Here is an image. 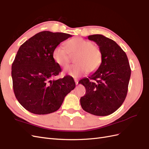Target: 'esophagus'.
<instances>
[{
  "mask_svg": "<svg viewBox=\"0 0 149 149\" xmlns=\"http://www.w3.org/2000/svg\"><path fill=\"white\" fill-rule=\"evenodd\" d=\"M74 82H75V84L76 85L78 84V79H74Z\"/></svg>",
  "mask_w": 149,
  "mask_h": 149,
  "instance_id": "34e87169",
  "label": "esophagus"
}]
</instances>
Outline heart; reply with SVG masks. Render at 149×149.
Segmentation results:
<instances>
[{
    "mask_svg": "<svg viewBox=\"0 0 149 149\" xmlns=\"http://www.w3.org/2000/svg\"><path fill=\"white\" fill-rule=\"evenodd\" d=\"M66 47L58 45L53 49V58L56 63L65 67L74 56L76 64L66 67L65 72L71 77L78 78L87 71L93 73L101 65L102 60L100 48L93 42L82 38H74L66 42Z\"/></svg>",
    "mask_w": 149,
    "mask_h": 149,
    "instance_id": "b5f03b06",
    "label": "heart"
}]
</instances>
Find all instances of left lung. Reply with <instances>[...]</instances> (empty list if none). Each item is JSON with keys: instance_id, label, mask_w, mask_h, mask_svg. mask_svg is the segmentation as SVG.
<instances>
[{"instance_id": "left-lung-1", "label": "left lung", "mask_w": 149, "mask_h": 149, "mask_svg": "<svg viewBox=\"0 0 149 149\" xmlns=\"http://www.w3.org/2000/svg\"><path fill=\"white\" fill-rule=\"evenodd\" d=\"M88 38L100 48L102 60L96 72L78 83L86 88L85 95L80 99L81 106L91 114L108 116L124 102L131 70L125 53L114 40L98 34Z\"/></svg>"}]
</instances>
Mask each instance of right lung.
Wrapping results in <instances>:
<instances>
[{"label": "right lung", "mask_w": 149, "mask_h": 149, "mask_svg": "<svg viewBox=\"0 0 149 149\" xmlns=\"http://www.w3.org/2000/svg\"><path fill=\"white\" fill-rule=\"evenodd\" d=\"M72 37L65 33L39 32L20 47L12 65L13 89L18 101L35 114L57 111L75 88L73 78L53 79L61 71L53 58V49Z\"/></svg>", "instance_id": "right-lung-1"}]
</instances>
